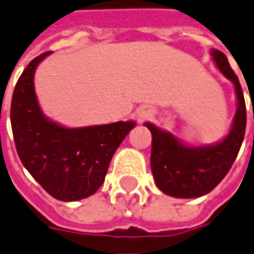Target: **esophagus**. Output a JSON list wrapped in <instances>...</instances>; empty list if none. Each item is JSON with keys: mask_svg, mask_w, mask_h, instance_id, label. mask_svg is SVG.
<instances>
[{"mask_svg": "<svg viewBox=\"0 0 254 254\" xmlns=\"http://www.w3.org/2000/svg\"><path fill=\"white\" fill-rule=\"evenodd\" d=\"M149 116H151V113H149V112H142V113L138 116V120H145V119H148Z\"/></svg>", "mask_w": 254, "mask_h": 254, "instance_id": "34e87169", "label": "esophagus"}]
</instances>
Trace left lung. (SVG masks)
<instances>
[{
	"mask_svg": "<svg viewBox=\"0 0 254 254\" xmlns=\"http://www.w3.org/2000/svg\"><path fill=\"white\" fill-rule=\"evenodd\" d=\"M219 71L235 83L238 110L229 135L211 147L191 148L180 144L169 132L147 123L152 134L151 169L156 186L166 194L179 198H193L210 193L225 178L241 149L246 130V105L242 86L231 68L226 56L212 50Z\"/></svg>",
	"mask_w": 254,
	"mask_h": 254,
	"instance_id": "obj_1",
	"label": "left lung"
}]
</instances>
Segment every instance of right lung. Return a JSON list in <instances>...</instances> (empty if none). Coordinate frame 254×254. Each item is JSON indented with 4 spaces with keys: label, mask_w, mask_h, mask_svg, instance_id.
<instances>
[{
    "label": "right lung",
    "mask_w": 254,
    "mask_h": 254,
    "mask_svg": "<svg viewBox=\"0 0 254 254\" xmlns=\"http://www.w3.org/2000/svg\"><path fill=\"white\" fill-rule=\"evenodd\" d=\"M33 59L15 85L11 126L20 162L44 190L61 201H76L98 191L116 149L135 126L117 122L85 128H64L47 120L36 99Z\"/></svg>",
    "instance_id": "add662e5"
}]
</instances>
